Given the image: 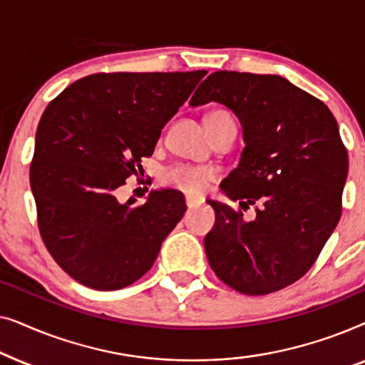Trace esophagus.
<instances>
[{"mask_svg": "<svg viewBox=\"0 0 365 365\" xmlns=\"http://www.w3.org/2000/svg\"><path fill=\"white\" fill-rule=\"evenodd\" d=\"M199 204H201V202H199L197 199H194V197H189V196H186V206H187L189 211H191V209H196V207L199 206Z\"/></svg>", "mask_w": 365, "mask_h": 365, "instance_id": "esophagus-1", "label": "esophagus"}]
</instances>
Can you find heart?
<instances>
[{
    "instance_id": "heart-1",
    "label": "heart",
    "mask_w": 365,
    "mask_h": 365,
    "mask_svg": "<svg viewBox=\"0 0 365 365\" xmlns=\"http://www.w3.org/2000/svg\"><path fill=\"white\" fill-rule=\"evenodd\" d=\"M232 119L226 111H211L206 116V129L211 134L212 129L224 121ZM214 179V173L207 168L194 166H178L168 173V181L189 196H199L207 187V184Z\"/></svg>"
}]
</instances>
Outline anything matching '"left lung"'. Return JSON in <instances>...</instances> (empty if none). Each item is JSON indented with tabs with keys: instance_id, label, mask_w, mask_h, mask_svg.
<instances>
[{
	"instance_id": "8db88e82",
	"label": "left lung",
	"mask_w": 365,
	"mask_h": 365,
	"mask_svg": "<svg viewBox=\"0 0 365 365\" xmlns=\"http://www.w3.org/2000/svg\"><path fill=\"white\" fill-rule=\"evenodd\" d=\"M211 101L236 114L246 143L221 189L242 209L256 204V217L209 199V266L241 294L281 291L312 267L341 219L349 158L337 121L321 99L276 74H209L191 106Z\"/></svg>"
}]
</instances>
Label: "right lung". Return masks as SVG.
Here are the masks:
<instances>
[{
  "mask_svg": "<svg viewBox=\"0 0 365 365\" xmlns=\"http://www.w3.org/2000/svg\"><path fill=\"white\" fill-rule=\"evenodd\" d=\"M206 74H89L44 109L29 182L44 246L74 281L116 291L151 269L186 212L182 194L161 189L133 206L136 199L121 204L116 191Z\"/></svg>",
  "mask_w": 365,
  "mask_h": 365,
  "instance_id": "right-lung-1",
  "label": "right lung"
}]
</instances>
